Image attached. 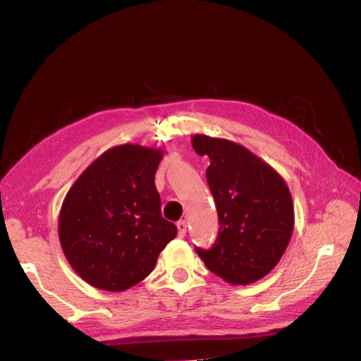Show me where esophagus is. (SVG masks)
<instances>
[{"label": "esophagus", "mask_w": 361, "mask_h": 361, "mask_svg": "<svg viewBox=\"0 0 361 361\" xmlns=\"http://www.w3.org/2000/svg\"><path fill=\"white\" fill-rule=\"evenodd\" d=\"M176 228H178V235L185 237L186 231H188V223L186 221H178L176 223Z\"/></svg>", "instance_id": "obj_1"}]
</instances>
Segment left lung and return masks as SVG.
Segmentation results:
<instances>
[{"mask_svg":"<svg viewBox=\"0 0 361 361\" xmlns=\"http://www.w3.org/2000/svg\"><path fill=\"white\" fill-rule=\"evenodd\" d=\"M192 148L209 156V183L219 231L209 250L195 248L213 274L232 285L267 276L288 247L295 209L285 180L242 145L194 135Z\"/></svg>","mask_w":361,"mask_h":361,"instance_id":"1","label":"left lung"}]
</instances>
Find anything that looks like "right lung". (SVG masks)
<instances>
[{
  "mask_svg": "<svg viewBox=\"0 0 361 361\" xmlns=\"http://www.w3.org/2000/svg\"><path fill=\"white\" fill-rule=\"evenodd\" d=\"M162 149L121 145L95 159L70 188L59 239L76 274L95 288L124 291L142 282L176 226L162 218L154 175Z\"/></svg>",
  "mask_w": 361,
  "mask_h": 361,
  "instance_id": "add662e5",
  "label": "right lung"
}]
</instances>
